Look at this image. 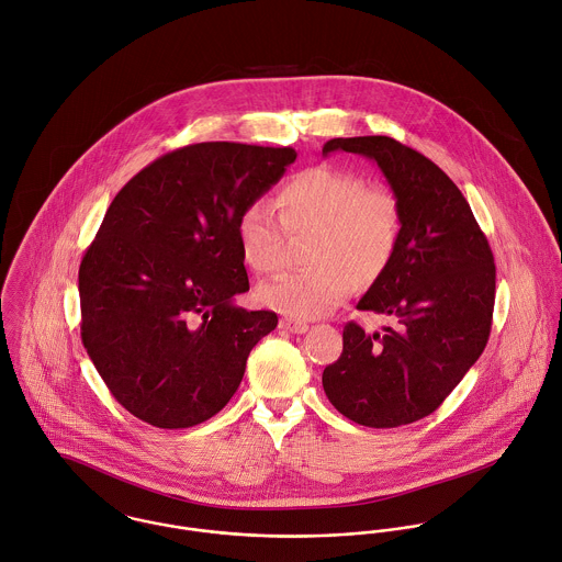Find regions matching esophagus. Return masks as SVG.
Masks as SVG:
<instances>
[{"mask_svg": "<svg viewBox=\"0 0 562 562\" xmlns=\"http://www.w3.org/2000/svg\"><path fill=\"white\" fill-rule=\"evenodd\" d=\"M280 328L291 333V335H304L308 330V324L302 319H293V317H284L280 319Z\"/></svg>", "mask_w": 562, "mask_h": 562, "instance_id": "obj_1", "label": "esophagus"}]
</instances>
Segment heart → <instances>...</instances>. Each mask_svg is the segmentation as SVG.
Segmentation results:
<instances>
[{
	"label": "heart",
	"mask_w": 562,
	"mask_h": 562,
	"mask_svg": "<svg viewBox=\"0 0 562 562\" xmlns=\"http://www.w3.org/2000/svg\"><path fill=\"white\" fill-rule=\"evenodd\" d=\"M273 209L256 200L243 209L236 238L243 260L271 273L282 265L284 229L313 232V267L286 271L258 289L267 308L295 319H315L345 302L356 282H375L393 260L402 232L397 198L384 187H364L349 171L315 167L291 178L276 195Z\"/></svg>",
	"instance_id": "1"
}]
</instances>
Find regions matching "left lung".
I'll use <instances>...</instances> for the list:
<instances>
[{
    "label": "left lung",
    "mask_w": 562,
    "mask_h": 562,
    "mask_svg": "<svg viewBox=\"0 0 562 562\" xmlns=\"http://www.w3.org/2000/svg\"><path fill=\"white\" fill-rule=\"evenodd\" d=\"M373 160L402 211L400 243L358 311L400 328L367 335L349 322L342 353L324 369L340 415L367 428H397L435 413L473 367L491 335L495 262L467 200L432 160L391 136L333 138L324 156Z\"/></svg>",
    "instance_id": "1"
}]
</instances>
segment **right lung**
<instances>
[{
    "instance_id": "add662e5",
    "label": "right lung",
    "mask_w": 562,
    "mask_h": 562,
    "mask_svg": "<svg viewBox=\"0 0 562 562\" xmlns=\"http://www.w3.org/2000/svg\"><path fill=\"white\" fill-rule=\"evenodd\" d=\"M295 158L291 147L195 143L116 193L80 265L82 342L140 422L178 430L215 417L276 330V313L234 304L249 291L236 222Z\"/></svg>"
}]
</instances>
